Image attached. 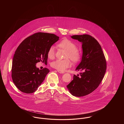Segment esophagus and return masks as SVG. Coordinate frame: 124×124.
<instances>
[{"instance_id":"obj_1","label":"esophagus","mask_w":124,"mask_h":124,"mask_svg":"<svg viewBox=\"0 0 124 124\" xmlns=\"http://www.w3.org/2000/svg\"><path fill=\"white\" fill-rule=\"evenodd\" d=\"M58 72H59L60 73H62V74H63V73H65V72H64V71H60L58 70Z\"/></svg>"}]
</instances>
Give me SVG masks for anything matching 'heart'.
Returning <instances> with one entry per match:
<instances>
[{
    "mask_svg": "<svg viewBox=\"0 0 124 124\" xmlns=\"http://www.w3.org/2000/svg\"><path fill=\"white\" fill-rule=\"evenodd\" d=\"M59 46L66 51L65 58H69L73 63H77L81 58V54L80 52L76 49V45L69 39H64L59 44ZM55 48L51 46L49 48L47 55L50 59H53L55 56ZM70 61L68 59H56L51 63L52 67L60 71H64L66 68L70 67Z\"/></svg>",
    "mask_w": 124,
    "mask_h": 124,
    "instance_id": "b5f03b06",
    "label": "heart"
}]
</instances>
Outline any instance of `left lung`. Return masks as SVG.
<instances>
[{
	"mask_svg": "<svg viewBox=\"0 0 124 124\" xmlns=\"http://www.w3.org/2000/svg\"><path fill=\"white\" fill-rule=\"evenodd\" d=\"M82 43L81 62L76 68L79 74L74 75L66 86L71 94L82 97L94 91L100 85L106 71V62L99 43L87 34L71 36Z\"/></svg>",
	"mask_w": 124,
	"mask_h": 124,
	"instance_id": "1",
	"label": "left lung"
}]
</instances>
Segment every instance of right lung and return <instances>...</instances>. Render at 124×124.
I'll list each match as a JSON object with an SVG mask.
<instances>
[{"label":"right lung","instance_id":"add662e5","mask_svg":"<svg viewBox=\"0 0 124 124\" xmlns=\"http://www.w3.org/2000/svg\"><path fill=\"white\" fill-rule=\"evenodd\" d=\"M52 33L38 32L26 38L19 45L12 60V77L15 85L25 93L35 92L50 71L39 70L36 64L47 62L49 48L59 40Z\"/></svg>","mask_w":124,"mask_h":124}]
</instances>
